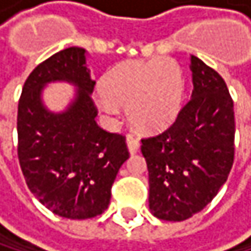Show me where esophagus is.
<instances>
[{"mask_svg":"<svg viewBox=\"0 0 251 251\" xmlns=\"http://www.w3.org/2000/svg\"><path fill=\"white\" fill-rule=\"evenodd\" d=\"M126 144H128V151H129L131 155H134V153H137L140 151V141L137 138H134V137H128Z\"/></svg>","mask_w":251,"mask_h":251,"instance_id":"obj_1","label":"esophagus"}]
</instances>
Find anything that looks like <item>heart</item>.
Returning a JSON list of instances; mask_svg holds the SVG:
<instances>
[{
  "label": "heart",
  "mask_w": 251,
  "mask_h": 251,
  "mask_svg": "<svg viewBox=\"0 0 251 251\" xmlns=\"http://www.w3.org/2000/svg\"><path fill=\"white\" fill-rule=\"evenodd\" d=\"M100 90L95 103L105 117L116 120L119 107H126L137 129L155 132L177 117L185 98V74L169 57L129 60L102 76Z\"/></svg>",
  "instance_id": "heart-1"
}]
</instances>
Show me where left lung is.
<instances>
[{
    "instance_id": "8db88e82",
    "label": "left lung",
    "mask_w": 251,
    "mask_h": 251,
    "mask_svg": "<svg viewBox=\"0 0 251 251\" xmlns=\"http://www.w3.org/2000/svg\"><path fill=\"white\" fill-rule=\"evenodd\" d=\"M190 69L188 103L167 131L141 140L149 209L166 221H184L211 203L235 158L233 100L225 79L194 55Z\"/></svg>"
}]
</instances>
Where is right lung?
I'll use <instances>...</instances> for the list:
<instances>
[{
	"label": "right lung",
	"mask_w": 251,
	"mask_h": 251,
	"mask_svg": "<svg viewBox=\"0 0 251 251\" xmlns=\"http://www.w3.org/2000/svg\"><path fill=\"white\" fill-rule=\"evenodd\" d=\"M55 80L77 87L61 113L50 112L41 99ZM95 84L85 50L66 48L30 74L18 105V158L26 185L43 206L71 220L93 218L108 208L117 172L129 158L123 135L98 126Z\"/></svg>",
	"instance_id": "obj_1"
}]
</instances>
